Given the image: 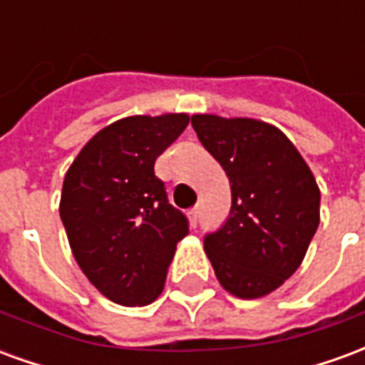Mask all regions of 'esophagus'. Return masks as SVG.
I'll use <instances>...</instances> for the list:
<instances>
[{"instance_id":"1","label":"esophagus","mask_w":365,"mask_h":365,"mask_svg":"<svg viewBox=\"0 0 365 365\" xmlns=\"http://www.w3.org/2000/svg\"><path fill=\"white\" fill-rule=\"evenodd\" d=\"M199 215H201V207H193V209H190V219L193 225H197L199 221Z\"/></svg>"}]
</instances>
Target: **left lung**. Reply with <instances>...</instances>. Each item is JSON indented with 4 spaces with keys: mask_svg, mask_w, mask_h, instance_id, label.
I'll return each instance as SVG.
<instances>
[{
    "mask_svg": "<svg viewBox=\"0 0 365 365\" xmlns=\"http://www.w3.org/2000/svg\"><path fill=\"white\" fill-rule=\"evenodd\" d=\"M191 125L225 170L232 205L205 237V254L230 295L258 299L295 274L321 222V191L295 144L269 123L193 115Z\"/></svg>",
    "mask_w": 365,
    "mask_h": 365,
    "instance_id": "1",
    "label": "left lung"
}]
</instances>
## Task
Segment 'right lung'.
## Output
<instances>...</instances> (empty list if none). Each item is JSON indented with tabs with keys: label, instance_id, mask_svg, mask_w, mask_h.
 Returning <instances> with one entry per match:
<instances>
[{
	"label": "right lung",
	"instance_id": "right-lung-1",
	"mask_svg": "<svg viewBox=\"0 0 365 365\" xmlns=\"http://www.w3.org/2000/svg\"><path fill=\"white\" fill-rule=\"evenodd\" d=\"M190 123L187 113L133 115L101 128L68 168L60 219L91 285L123 307H143L166 283L187 219L168 203L154 162Z\"/></svg>",
	"mask_w": 365,
	"mask_h": 365
}]
</instances>
